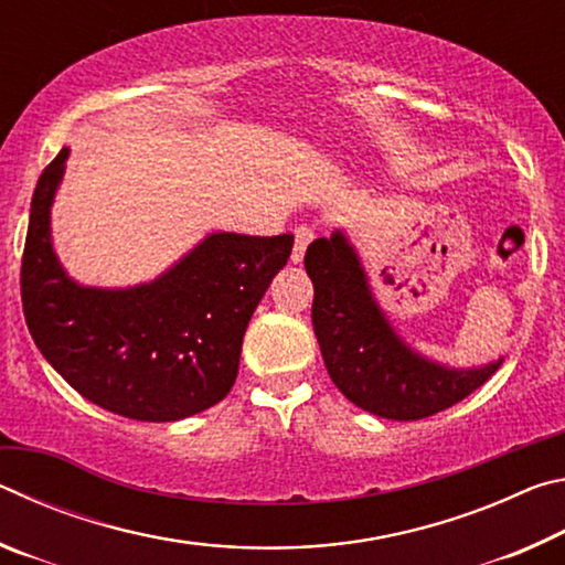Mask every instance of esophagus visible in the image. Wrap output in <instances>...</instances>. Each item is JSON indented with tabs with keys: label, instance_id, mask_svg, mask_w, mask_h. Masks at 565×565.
Wrapping results in <instances>:
<instances>
[{
	"label": "esophagus",
	"instance_id": "34e87169",
	"mask_svg": "<svg viewBox=\"0 0 565 565\" xmlns=\"http://www.w3.org/2000/svg\"><path fill=\"white\" fill-rule=\"evenodd\" d=\"M313 238V228L311 226H299L294 232V252H291V262L294 264H301L303 262V254H306V246L311 244Z\"/></svg>",
	"mask_w": 565,
	"mask_h": 565
}]
</instances>
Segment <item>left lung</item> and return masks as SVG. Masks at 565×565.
<instances>
[{"label":"left lung","mask_w":565,"mask_h":565,"mask_svg":"<svg viewBox=\"0 0 565 565\" xmlns=\"http://www.w3.org/2000/svg\"><path fill=\"white\" fill-rule=\"evenodd\" d=\"M311 323L333 384L351 404L394 420H418L463 401L499 366H451L411 347L379 303L359 248L343 228L311 242Z\"/></svg>","instance_id":"8db88e82"}]
</instances>
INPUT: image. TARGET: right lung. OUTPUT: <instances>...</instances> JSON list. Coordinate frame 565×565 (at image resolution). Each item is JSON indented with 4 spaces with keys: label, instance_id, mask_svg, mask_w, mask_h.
<instances>
[{
    "label": "right lung",
    "instance_id": "obj_1",
    "mask_svg": "<svg viewBox=\"0 0 565 565\" xmlns=\"http://www.w3.org/2000/svg\"><path fill=\"white\" fill-rule=\"evenodd\" d=\"M66 159L70 147L42 171L26 228L22 306L36 349L111 414L164 424L212 408L234 386L246 327L294 236L214 232L149 281L82 284L52 238Z\"/></svg>",
    "mask_w": 565,
    "mask_h": 565
}]
</instances>
